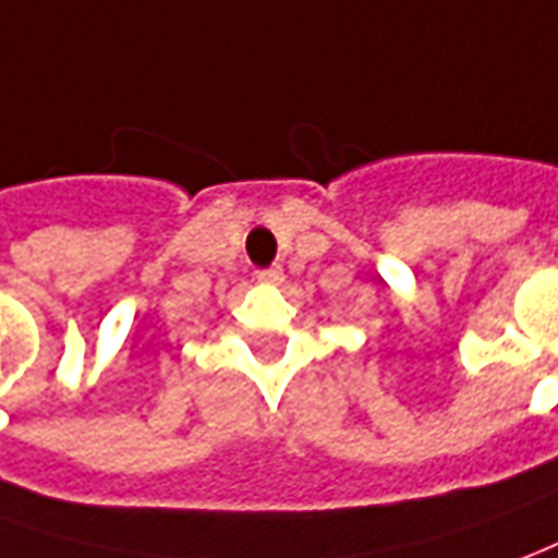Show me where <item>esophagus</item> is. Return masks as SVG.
<instances>
[{
  "mask_svg": "<svg viewBox=\"0 0 558 558\" xmlns=\"http://www.w3.org/2000/svg\"><path fill=\"white\" fill-rule=\"evenodd\" d=\"M256 278L263 280V283H271V287H278L283 283V268H263V271H256Z\"/></svg>",
  "mask_w": 558,
  "mask_h": 558,
  "instance_id": "esophagus-1",
  "label": "esophagus"
}]
</instances>
